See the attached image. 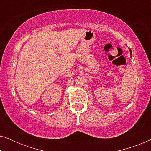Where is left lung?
<instances>
[{"instance_id": "left-lung-1", "label": "left lung", "mask_w": 151, "mask_h": 151, "mask_svg": "<svg viewBox=\"0 0 151 151\" xmlns=\"http://www.w3.org/2000/svg\"><path fill=\"white\" fill-rule=\"evenodd\" d=\"M129 51H130V53H131V55H132V54H131L132 52H131V49H129Z\"/></svg>"}]
</instances>
